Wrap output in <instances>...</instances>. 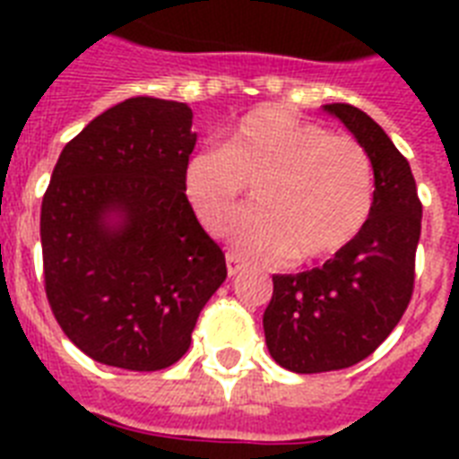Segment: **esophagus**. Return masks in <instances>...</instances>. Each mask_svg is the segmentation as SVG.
I'll list each match as a JSON object with an SVG mask.
<instances>
[{
  "label": "esophagus",
  "mask_w": 459,
  "mask_h": 459,
  "mask_svg": "<svg viewBox=\"0 0 459 459\" xmlns=\"http://www.w3.org/2000/svg\"><path fill=\"white\" fill-rule=\"evenodd\" d=\"M226 269H229V276H236L243 269V259L230 252V255H226Z\"/></svg>",
  "instance_id": "obj_1"
}]
</instances>
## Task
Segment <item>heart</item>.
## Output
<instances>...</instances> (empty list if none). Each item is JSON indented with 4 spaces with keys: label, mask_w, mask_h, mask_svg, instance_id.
<instances>
[{
    "label": "heart",
    "mask_w": 459,
    "mask_h": 459,
    "mask_svg": "<svg viewBox=\"0 0 459 459\" xmlns=\"http://www.w3.org/2000/svg\"><path fill=\"white\" fill-rule=\"evenodd\" d=\"M252 186V207L223 226L238 252L257 259L314 262L348 245L374 204L369 154L350 135L281 107H259L230 126L221 147L195 152L183 190L214 230Z\"/></svg>",
    "instance_id": "1"
}]
</instances>
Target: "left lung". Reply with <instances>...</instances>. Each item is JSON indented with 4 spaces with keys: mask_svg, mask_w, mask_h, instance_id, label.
<instances>
[{
    "mask_svg": "<svg viewBox=\"0 0 459 459\" xmlns=\"http://www.w3.org/2000/svg\"><path fill=\"white\" fill-rule=\"evenodd\" d=\"M374 169V204L362 230L324 266L276 273L264 312L266 348L295 374L345 369L398 326L414 288L421 202L412 169L385 131L352 104H324Z\"/></svg>",
    "mask_w": 459,
    "mask_h": 459,
    "instance_id": "8db88e82",
    "label": "left lung"
}]
</instances>
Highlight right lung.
Masks as SVG:
<instances>
[{"instance_id":"obj_1","label":"right lung","mask_w":459,"mask_h":459,"mask_svg":"<svg viewBox=\"0 0 459 459\" xmlns=\"http://www.w3.org/2000/svg\"><path fill=\"white\" fill-rule=\"evenodd\" d=\"M195 143L187 104L131 97L61 150L39 214L45 290L61 331L95 362L171 367L226 281L221 247L183 190Z\"/></svg>"}]
</instances>
